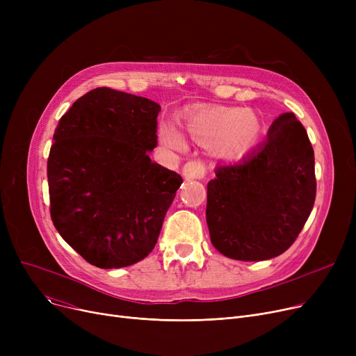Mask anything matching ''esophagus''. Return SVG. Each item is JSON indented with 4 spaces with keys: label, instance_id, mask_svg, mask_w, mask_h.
<instances>
[{
    "label": "esophagus",
    "instance_id": "1",
    "mask_svg": "<svg viewBox=\"0 0 356 356\" xmlns=\"http://www.w3.org/2000/svg\"><path fill=\"white\" fill-rule=\"evenodd\" d=\"M204 173H207V168H204L203 163L200 161L186 163L181 170V176L186 180H200L204 177Z\"/></svg>",
    "mask_w": 356,
    "mask_h": 356
}]
</instances>
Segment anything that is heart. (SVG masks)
I'll list each match as a JSON object with an SVG mask.
<instances>
[{
  "instance_id": "1",
  "label": "heart",
  "mask_w": 356,
  "mask_h": 356,
  "mask_svg": "<svg viewBox=\"0 0 356 356\" xmlns=\"http://www.w3.org/2000/svg\"><path fill=\"white\" fill-rule=\"evenodd\" d=\"M184 134L202 147H209L216 157L232 160L244 156L257 143L261 120L248 109L204 106L193 108L184 114L181 122ZM157 136L163 145L181 149L184 140L170 124H161Z\"/></svg>"
}]
</instances>
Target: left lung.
<instances>
[{"label": "left lung", "instance_id": "left-lung-1", "mask_svg": "<svg viewBox=\"0 0 356 356\" xmlns=\"http://www.w3.org/2000/svg\"><path fill=\"white\" fill-rule=\"evenodd\" d=\"M314 153L293 112L278 115L267 140L242 161L219 165L208 183L213 247L239 261H264L291 247L313 209Z\"/></svg>", "mask_w": 356, "mask_h": 356}]
</instances>
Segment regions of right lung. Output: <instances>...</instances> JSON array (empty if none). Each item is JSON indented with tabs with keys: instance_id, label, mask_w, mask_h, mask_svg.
Wrapping results in <instances>:
<instances>
[{
	"instance_id": "1",
	"label": "right lung",
	"mask_w": 356,
	"mask_h": 356,
	"mask_svg": "<svg viewBox=\"0 0 356 356\" xmlns=\"http://www.w3.org/2000/svg\"><path fill=\"white\" fill-rule=\"evenodd\" d=\"M160 111L152 99L97 88L54 129L47 160L51 220L92 266H133L156 245L183 183L149 159Z\"/></svg>"
}]
</instances>
